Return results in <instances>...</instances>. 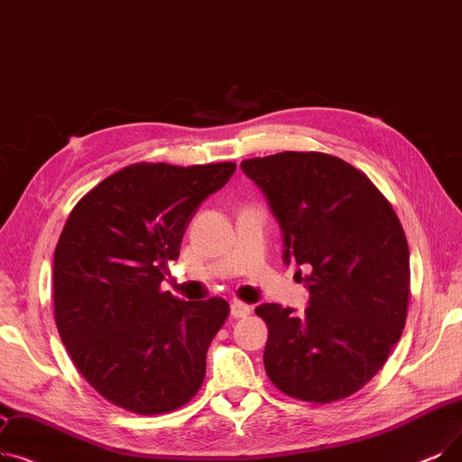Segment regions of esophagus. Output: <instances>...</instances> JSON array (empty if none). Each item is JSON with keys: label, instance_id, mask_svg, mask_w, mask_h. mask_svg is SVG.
<instances>
[{"label": "esophagus", "instance_id": "34e87169", "mask_svg": "<svg viewBox=\"0 0 462 462\" xmlns=\"http://www.w3.org/2000/svg\"><path fill=\"white\" fill-rule=\"evenodd\" d=\"M230 313L236 317V319H242V317H247L253 313V308L245 302H242V300H234V302L230 304Z\"/></svg>", "mask_w": 462, "mask_h": 462}]
</instances>
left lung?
Masks as SVG:
<instances>
[{
    "label": "left lung",
    "instance_id": "obj_1",
    "mask_svg": "<svg viewBox=\"0 0 462 462\" xmlns=\"http://www.w3.org/2000/svg\"><path fill=\"white\" fill-rule=\"evenodd\" d=\"M283 230L289 264H310V306L254 311L268 325L264 368L291 398L328 404L363 389L402 336L410 249L370 177L327 152L285 151L242 162ZM300 275V273H298Z\"/></svg>",
    "mask_w": 462,
    "mask_h": 462
}]
</instances>
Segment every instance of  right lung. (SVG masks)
<instances>
[{"label":"right lung","mask_w":462,"mask_h":462,"mask_svg":"<svg viewBox=\"0 0 462 462\" xmlns=\"http://www.w3.org/2000/svg\"><path fill=\"white\" fill-rule=\"evenodd\" d=\"M234 162L130 164L71 209L54 249V319L77 370L107 402L137 415L185 406L206 377L230 306L160 289L168 260Z\"/></svg>","instance_id":"right-lung-1"}]
</instances>
